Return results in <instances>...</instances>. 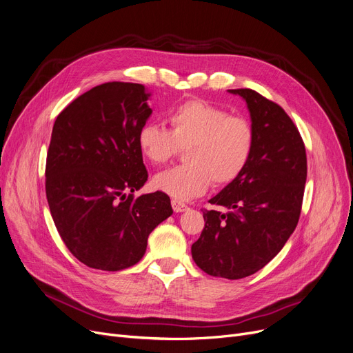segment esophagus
Segmentation results:
<instances>
[{"instance_id": "34e87169", "label": "esophagus", "mask_w": 353, "mask_h": 353, "mask_svg": "<svg viewBox=\"0 0 353 353\" xmlns=\"http://www.w3.org/2000/svg\"><path fill=\"white\" fill-rule=\"evenodd\" d=\"M172 206H173V210H174L176 213L186 212V210L189 209V206H188V205H184V203H181L180 200H176V199H173V200H172Z\"/></svg>"}]
</instances>
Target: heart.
<instances>
[{
  "mask_svg": "<svg viewBox=\"0 0 353 353\" xmlns=\"http://www.w3.org/2000/svg\"><path fill=\"white\" fill-rule=\"evenodd\" d=\"M169 130L144 124L137 134L141 154L153 164H165L184 152V160L159 173L154 188L180 200L205 193L212 181L226 186L243 173L254 147L252 123L201 99H190L167 113Z\"/></svg>",
  "mask_w": 353,
  "mask_h": 353,
  "instance_id": "1",
  "label": "heart"
}]
</instances>
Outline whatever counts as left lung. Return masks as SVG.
<instances>
[{
	"label": "left lung",
	"mask_w": 353,
	"mask_h": 353,
	"mask_svg": "<svg viewBox=\"0 0 353 353\" xmlns=\"http://www.w3.org/2000/svg\"><path fill=\"white\" fill-rule=\"evenodd\" d=\"M229 91L248 103L253 153L243 173L209 200L225 212L203 210L205 228L192 256L203 272L234 281L266 266L293 233L307 160L298 127L279 104L250 88Z\"/></svg>",
	"instance_id": "left-lung-1"
}]
</instances>
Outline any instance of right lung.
I'll list each match as a JSON object with an SVG mask.
<instances>
[{
	"label": "right lung",
	"mask_w": 353,
	"mask_h": 353,
	"mask_svg": "<svg viewBox=\"0 0 353 353\" xmlns=\"http://www.w3.org/2000/svg\"><path fill=\"white\" fill-rule=\"evenodd\" d=\"M143 84L111 81L72 100L55 119L46 194L64 245L88 268L140 262L148 234L173 213L170 197H134L148 174L137 145L152 108Z\"/></svg>",
	"instance_id": "obj_1"
}]
</instances>
